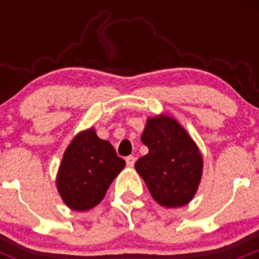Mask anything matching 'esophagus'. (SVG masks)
Wrapping results in <instances>:
<instances>
[{
    "label": "esophagus",
    "instance_id": "esophagus-1",
    "mask_svg": "<svg viewBox=\"0 0 259 259\" xmlns=\"http://www.w3.org/2000/svg\"><path fill=\"white\" fill-rule=\"evenodd\" d=\"M135 161H136V158H135L134 155H128V157L125 158V163H127L128 167H134Z\"/></svg>",
    "mask_w": 259,
    "mask_h": 259
}]
</instances>
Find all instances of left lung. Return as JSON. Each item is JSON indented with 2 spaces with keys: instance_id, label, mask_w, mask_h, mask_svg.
<instances>
[{
  "instance_id": "8db88e82",
  "label": "left lung",
  "mask_w": 259,
  "mask_h": 259,
  "mask_svg": "<svg viewBox=\"0 0 259 259\" xmlns=\"http://www.w3.org/2000/svg\"><path fill=\"white\" fill-rule=\"evenodd\" d=\"M141 141L149 153L135 168L152 197L164 207L187 205L202 176V155L192 137L174 118L158 115L146 120Z\"/></svg>"
}]
</instances>
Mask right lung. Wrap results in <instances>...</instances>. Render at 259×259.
I'll use <instances>...</instances> for the list:
<instances>
[{
	"label": "right lung",
	"instance_id": "add662e5",
	"mask_svg": "<svg viewBox=\"0 0 259 259\" xmlns=\"http://www.w3.org/2000/svg\"><path fill=\"white\" fill-rule=\"evenodd\" d=\"M125 166L113 145L93 128L80 132L67 146L57 176V189L70 209L85 211L101 202Z\"/></svg>",
	"mask_w": 259,
	"mask_h": 259
}]
</instances>
